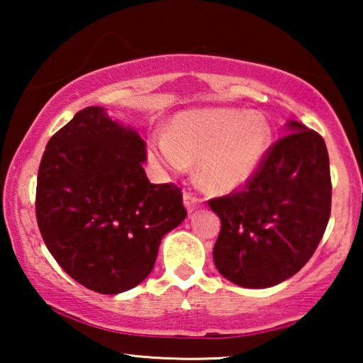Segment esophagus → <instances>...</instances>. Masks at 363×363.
<instances>
[{
	"instance_id": "esophagus-1",
	"label": "esophagus",
	"mask_w": 363,
	"mask_h": 363,
	"mask_svg": "<svg viewBox=\"0 0 363 363\" xmlns=\"http://www.w3.org/2000/svg\"><path fill=\"white\" fill-rule=\"evenodd\" d=\"M183 203H185V208L188 210V213H193L203 205V200L201 198H198L196 195H193L190 191H185L183 193Z\"/></svg>"
}]
</instances>
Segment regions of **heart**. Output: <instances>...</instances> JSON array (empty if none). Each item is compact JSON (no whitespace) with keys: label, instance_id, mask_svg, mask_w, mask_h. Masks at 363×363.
Returning <instances> with one entry per match:
<instances>
[{"label":"heart","instance_id":"obj_1","mask_svg":"<svg viewBox=\"0 0 363 363\" xmlns=\"http://www.w3.org/2000/svg\"><path fill=\"white\" fill-rule=\"evenodd\" d=\"M272 128L264 113L233 107L188 111L173 118L170 135L152 148L157 162L183 170L198 162V180L213 193L245 186L266 160Z\"/></svg>","mask_w":363,"mask_h":363}]
</instances>
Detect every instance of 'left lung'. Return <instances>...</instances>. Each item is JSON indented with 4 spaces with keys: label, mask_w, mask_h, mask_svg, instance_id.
Here are the masks:
<instances>
[{
    "label": "left lung",
    "mask_w": 363,
    "mask_h": 363,
    "mask_svg": "<svg viewBox=\"0 0 363 363\" xmlns=\"http://www.w3.org/2000/svg\"><path fill=\"white\" fill-rule=\"evenodd\" d=\"M208 203L221 220L213 261L228 281L262 289L289 279L314 255L330 218L324 138L287 122V135L272 143L246 186Z\"/></svg>",
    "instance_id": "left-lung-1"
}]
</instances>
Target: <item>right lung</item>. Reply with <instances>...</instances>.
<instances>
[{
	"instance_id": "right-lung-1",
	"label": "right lung",
	"mask_w": 363,
	"mask_h": 363,
	"mask_svg": "<svg viewBox=\"0 0 363 363\" xmlns=\"http://www.w3.org/2000/svg\"><path fill=\"white\" fill-rule=\"evenodd\" d=\"M147 147L102 107H86L48 142L36 218L57 264L87 289L118 294L145 279L162 238L186 218L182 190L153 185Z\"/></svg>"
}]
</instances>
